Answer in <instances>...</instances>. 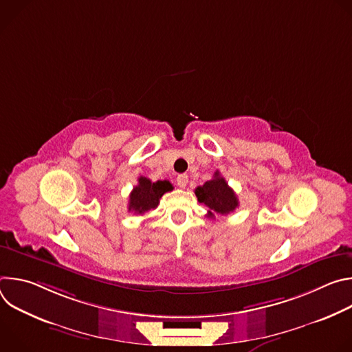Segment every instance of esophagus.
Returning a JSON list of instances; mask_svg holds the SVG:
<instances>
[{
	"mask_svg": "<svg viewBox=\"0 0 352 352\" xmlns=\"http://www.w3.org/2000/svg\"><path fill=\"white\" fill-rule=\"evenodd\" d=\"M186 184H188V175H186V174H179V175L177 177V185H178L179 188H185Z\"/></svg>",
	"mask_w": 352,
	"mask_h": 352,
	"instance_id": "esophagus-1",
	"label": "esophagus"
}]
</instances>
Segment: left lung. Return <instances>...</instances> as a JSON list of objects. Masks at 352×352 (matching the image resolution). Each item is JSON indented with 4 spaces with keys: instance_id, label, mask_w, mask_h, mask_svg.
<instances>
[{
    "instance_id": "8db88e82",
    "label": "left lung",
    "mask_w": 352,
    "mask_h": 352,
    "mask_svg": "<svg viewBox=\"0 0 352 352\" xmlns=\"http://www.w3.org/2000/svg\"><path fill=\"white\" fill-rule=\"evenodd\" d=\"M195 195L199 204H204L209 208V217H214V214L226 216L232 213L239 205L235 192L228 186L227 181L219 171L214 173L213 179L205 182L202 186H197L195 189Z\"/></svg>"
}]
</instances>
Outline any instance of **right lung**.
I'll use <instances>...</instances> for the list:
<instances>
[{"instance_id": "obj_1", "label": "right lung", "mask_w": 352, "mask_h": 352, "mask_svg": "<svg viewBox=\"0 0 352 352\" xmlns=\"http://www.w3.org/2000/svg\"><path fill=\"white\" fill-rule=\"evenodd\" d=\"M168 190H173V185L167 179L152 182L146 177H139L138 185L129 195L128 210L135 212L136 214H143L150 209H156L160 197Z\"/></svg>"}]
</instances>
